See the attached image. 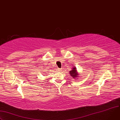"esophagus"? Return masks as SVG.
<instances>
[{
  "instance_id": "esophagus-1",
  "label": "esophagus",
  "mask_w": 120,
  "mask_h": 120,
  "mask_svg": "<svg viewBox=\"0 0 120 120\" xmlns=\"http://www.w3.org/2000/svg\"><path fill=\"white\" fill-rule=\"evenodd\" d=\"M57 71L58 72H61L62 70H61L60 68H58L57 69Z\"/></svg>"
}]
</instances>
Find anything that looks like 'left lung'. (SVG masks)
I'll return each instance as SVG.
<instances>
[{
    "label": "left lung",
    "mask_w": 120,
    "mask_h": 120,
    "mask_svg": "<svg viewBox=\"0 0 120 120\" xmlns=\"http://www.w3.org/2000/svg\"><path fill=\"white\" fill-rule=\"evenodd\" d=\"M70 75L74 79H77L79 77V73L78 72V71L77 70V68L75 67H73L72 69L69 71Z\"/></svg>",
    "instance_id": "1"
}]
</instances>
